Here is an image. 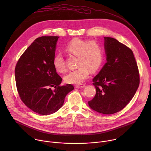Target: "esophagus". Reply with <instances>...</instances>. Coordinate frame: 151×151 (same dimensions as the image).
I'll use <instances>...</instances> for the list:
<instances>
[{
	"label": "esophagus",
	"instance_id": "esophagus-1",
	"mask_svg": "<svg viewBox=\"0 0 151 151\" xmlns=\"http://www.w3.org/2000/svg\"><path fill=\"white\" fill-rule=\"evenodd\" d=\"M75 87L76 88H83L85 87V84H78V85H76Z\"/></svg>",
	"mask_w": 151,
	"mask_h": 151
}]
</instances>
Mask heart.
<instances>
[{
	"label": "heart",
	"instance_id": "1",
	"mask_svg": "<svg viewBox=\"0 0 151 151\" xmlns=\"http://www.w3.org/2000/svg\"><path fill=\"white\" fill-rule=\"evenodd\" d=\"M66 52L78 57V68L70 71L64 76L67 83L81 84L89 76L90 70L96 72L101 66L104 60L103 48L95 40L74 38L66 45ZM55 69L60 73L66 70L65 63L61 54H57L53 60Z\"/></svg>",
	"mask_w": 151,
	"mask_h": 151
}]
</instances>
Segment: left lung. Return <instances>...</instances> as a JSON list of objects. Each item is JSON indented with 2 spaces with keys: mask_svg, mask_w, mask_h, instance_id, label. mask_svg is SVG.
Listing matches in <instances>:
<instances>
[{
  "mask_svg": "<svg viewBox=\"0 0 151 151\" xmlns=\"http://www.w3.org/2000/svg\"><path fill=\"white\" fill-rule=\"evenodd\" d=\"M104 38L107 62L93 79L96 94L88 104L99 113L109 115L121 111L131 101L140 76L132 50L114 38Z\"/></svg>",
  "mask_w": 151,
  "mask_h": 151,
  "instance_id": "1",
  "label": "left lung"
}]
</instances>
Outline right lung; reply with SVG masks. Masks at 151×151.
Segmentation results:
<instances>
[{"mask_svg": "<svg viewBox=\"0 0 151 151\" xmlns=\"http://www.w3.org/2000/svg\"><path fill=\"white\" fill-rule=\"evenodd\" d=\"M58 36L36 39L18 60L15 69L17 91L22 101L43 115L55 113L62 107L72 84L60 85L62 78L53 65ZM54 87V91L50 88Z\"/></svg>", "mask_w": 151, "mask_h": 151, "instance_id": "1", "label": "right lung"}]
</instances>
